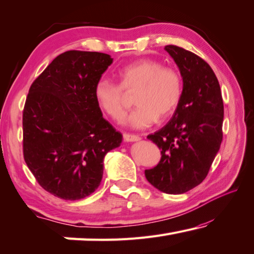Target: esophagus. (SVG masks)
I'll return each mask as SVG.
<instances>
[{"label":"esophagus","mask_w":254,"mask_h":254,"mask_svg":"<svg viewBox=\"0 0 254 254\" xmlns=\"http://www.w3.org/2000/svg\"><path fill=\"white\" fill-rule=\"evenodd\" d=\"M123 139L126 140L127 142H132V141H138V140H140V136L135 134H130V133H123Z\"/></svg>","instance_id":"esophagus-1"}]
</instances>
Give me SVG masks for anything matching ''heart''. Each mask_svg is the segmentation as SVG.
<instances>
[{"label":"heart","instance_id":"heart-1","mask_svg":"<svg viewBox=\"0 0 254 254\" xmlns=\"http://www.w3.org/2000/svg\"><path fill=\"white\" fill-rule=\"evenodd\" d=\"M119 84L100 79L95 86V99L107 116L121 121L127 113V96H134L135 110L127 123L134 128L151 127L158 118L165 120L175 112L182 97V78L173 67L156 60L142 59L118 71Z\"/></svg>","mask_w":254,"mask_h":254}]
</instances>
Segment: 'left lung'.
I'll return each instance as SVG.
<instances>
[{
    "instance_id": "obj_1",
    "label": "left lung",
    "mask_w": 254,
    "mask_h": 254,
    "mask_svg": "<svg viewBox=\"0 0 254 254\" xmlns=\"http://www.w3.org/2000/svg\"><path fill=\"white\" fill-rule=\"evenodd\" d=\"M183 78L182 97L166 126L147 138L160 149L148 182L168 194L190 191L206 179L223 140L224 104L210 65L194 53L165 46Z\"/></svg>"
}]
</instances>
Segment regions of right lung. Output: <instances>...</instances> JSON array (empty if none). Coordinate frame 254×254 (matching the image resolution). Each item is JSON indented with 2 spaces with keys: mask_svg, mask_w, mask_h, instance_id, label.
<instances>
[{
  "mask_svg": "<svg viewBox=\"0 0 254 254\" xmlns=\"http://www.w3.org/2000/svg\"><path fill=\"white\" fill-rule=\"evenodd\" d=\"M112 62L105 53L64 52L29 88L22 112L23 158L40 187L60 199L90 195L102 181L104 157L122 141L94 92Z\"/></svg>",
  "mask_w": 254,
  "mask_h": 254,
  "instance_id": "add662e5",
  "label": "right lung"
}]
</instances>
